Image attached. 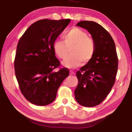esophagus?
Segmentation results:
<instances>
[{"instance_id": "obj_1", "label": "esophagus", "mask_w": 132, "mask_h": 132, "mask_svg": "<svg viewBox=\"0 0 132 132\" xmlns=\"http://www.w3.org/2000/svg\"><path fill=\"white\" fill-rule=\"evenodd\" d=\"M70 75H75V73L74 71H71V70H70Z\"/></svg>"}]
</instances>
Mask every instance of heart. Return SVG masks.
Segmentation results:
<instances>
[{
  "instance_id": "obj_1",
  "label": "heart",
  "mask_w": 132,
  "mask_h": 132,
  "mask_svg": "<svg viewBox=\"0 0 132 132\" xmlns=\"http://www.w3.org/2000/svg\"><path fill=\"white\" fill-rule=\"evenodd\" d=\"M63 41L56 40L53 44V50L56 55L61 59H65L70 56L63 64L69 68H76L90 62L94 55L95 44L94 39L86 31L77 27H73L68 31L63 36Z\"/></svg>"
}]
</instances>
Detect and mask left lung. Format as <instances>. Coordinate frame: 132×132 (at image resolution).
I'll return each mask as SVG.
<instances>
[{"mask_svg":"<svg viewBox=\"0 0 132 132\" xmlns=\"http://www.w3.org/2000/svg\"><path fill=\"white\" fill-rule=\"evenodd\" d=\"M77 26L90 33L95 44V52L91 61L77 71L75 99L82 106L93 107L105 99L114 85L118 55L113 39L101 25L92 21H82Z\"/></svg>","mask_w":132,"mask_h":132,"instance_id":"obj_1","label":"left lung"}]
</instances>
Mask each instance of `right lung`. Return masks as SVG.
<instances>
[{"label": "right lung", "mask_w": 132, "mask_h": 132, "mask_svg": "<svg viewBox=\"0 0 132 132\" xmlns=\"http://www.w3.org/2000/svg\"><path fill=\"white\" fill-rule=\"evenodd\" d=\"M70 21L40 20L29 27L18 42L15 75L21 93L31 103L44 106L52 102L69 75L66 68L53 71L61 66L53 44Z\"/></svg>", "instance_id": "add662e5"}]
</instances>
